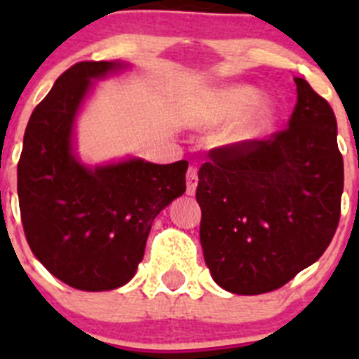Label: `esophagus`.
<instances>
[{
    "label": "esophagus",
    "mask_w": 359,
    "mask_h": 359,
    "mask_svg": "<svg viewBox=\"0 0 359 359\" xmlns=\"http://www.w3.org/2000/svg\"><path fill=\"white\" fill-rule=\"evenodd\" d=\"M196 189H198V169L194 165H190L189 170H187V194H194Z\"/></svg>",
    "instance_id": "34e87169"
}]
</instances>
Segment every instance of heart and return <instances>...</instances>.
<instances>
[{
  "label": "heart",
  "instance_id": "1",
  "mask_svg": "<svg viewBox=\"0 0 359 359\" xmlns=\"http://www.w3.org/2000/svg\"><path fill=\"white\" fill-rule=\"evenodd\" d=\"M230 123L221 135L224 145H246L266 135L277 118V102L273 98H261V91L248 84L224 86L215 90L199 104L196 120L198 123Z\"/></svg>",
  "mask_w": 359,
  "mask_h": 359
}]
</instances>
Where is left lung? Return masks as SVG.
Listing matches in <instances>:
<instances>
[{
    "label": "left lung",
    "instance_id": "obj_1",
    "mask_svg": "<svg viewBox=\"0 0 359 359\" xmlns=\"http://www.w3.org/2000/svg\"><path fill=\"white\" fill-rule=\"evenodd\" d=\"M287 129L208 152L196 199L212 278L236 294L282 287L327 250L340 221L344 158L325 98L294 77Z\"/></svg>",
    "mask_w": 359,
    "mask_h": 359
}]
</instances>
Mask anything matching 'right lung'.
I'll return each mask as SVG.
<instances>
[{
    "instance_id": "1",
    "label": "right lung",
    "mask_w": 359,
    "mask_h": 359,
    "mask_svg": "<svg viewBox=\"0 0 359 359\" xmlns=\"http://www.w3.org/2000/svg\"><path fill=\"white\" fill-rule=\"evenodd\" d=\"M120 61L73 65L28 120L18 163L21 221L30 250L53 277L82 291L128 284L144 259L152 221L185 192L189 161L128 158L88 167L73 147L75 118L93 79Z\"/></svg>"
}]
</instances>
